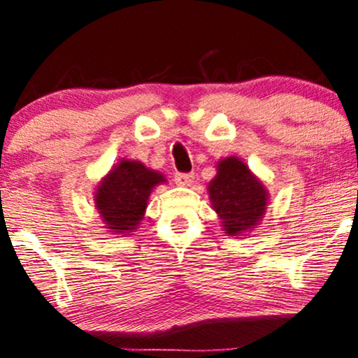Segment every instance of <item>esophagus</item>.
<instances>
[{"label":"esophagus","mask_w":358,"mask_h":358,"mask_svg":"<svg viewBox=\"0 0 358 358\" xmlns=\"http://www.w3.org/2000/svg\"><path fill=\"white\" fill-rule=\"evenodd\" d=\"M193 173H175V183L180 185V187H189L193 183Z\"/></svg>","instance_id":"1"}]
</instances>
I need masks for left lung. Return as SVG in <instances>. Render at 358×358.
Returning a JSON list of instances; mask_svg holds the SVG:
<instances>
[{
  "label": "left lung",
  "mask_w": 358,
  "mask_h": 358,
  "mask_svg": "<svg viewBox=\"0 0 358 358\" xmlns=\"http://www.w3.org/2000/svg\"><path fill=\"white\" fill-rule=\"evenodd\" d=\"M208 189L226 234L237 236L250 231L264 217L266 209L264 185L236 157L219 162L217 175Z\"/></svg>",
  "instance_id": "left-lung-1"
}]
</instances>
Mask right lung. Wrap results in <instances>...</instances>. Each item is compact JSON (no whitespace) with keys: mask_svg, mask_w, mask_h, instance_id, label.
Wrapping results in <instances>:
<instances>
[{"mask_svg":"<svg viewBox=\"0 0 358 358\" xmlns=\"http://www.w3.org/2000/svg\"><path fill=\"white\" fill-rule=\"evenodd\" d=\"M162 182L164 175L145 169L141 162L122 160L114 166L96 192V206L106 227L116 234L134 231L152 188Z\"/></svg>","mask_w":358,"mask_h":358,"instance_id":"right-lung-1","label":"right lung"}]
</instances>
